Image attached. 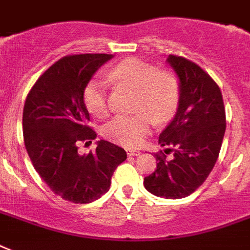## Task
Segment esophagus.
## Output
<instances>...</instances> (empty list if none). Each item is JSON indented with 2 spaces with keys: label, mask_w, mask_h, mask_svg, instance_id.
I'll return each mask as SVG.
<instances>
[{
  "label": "esophagus",
  "mask_w": 250,
  "mask_h": 250,
  "mask_svg": "<svg viewBox=\"0 0 250 250\" xmlns=\"http://www.w3.org/2000/svg\"><path fill=\"white\" fill-rule=\"evenodd\" d=\"M140 150H133V149H127V156L128 157H137L140 156Z\"/></svg>",
  "instance_id": "obj_1"
}]
</instances>
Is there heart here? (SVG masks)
Segmentation results:
<instances>
[{
    "label": "heart",
    "instance_id": "heart-1",
    "mask_svg": "<svg viewBox=\"0 0 250 250\" xmlns=\"http://www.w3.org/2000/svg\"><path fill=\"white\" fill-rule=\"evenodd\" d=\"M110 80L137 89L133 109L136 114L119 115L104 127L106 139L125 148H137L143 144L153 119L158 123L170 119L179 105L178 80L168 72H158L152 64L137 58H127L114 66ZM85 107L90 114L104 118L109 114L107 86L101 79H92L83 90Z\"/></svg>",
    "mask_w": 250,
    "mask_h": 250
}]
</instances>
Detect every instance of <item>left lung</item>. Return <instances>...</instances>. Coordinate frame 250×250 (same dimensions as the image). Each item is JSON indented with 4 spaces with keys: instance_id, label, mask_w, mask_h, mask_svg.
<instances>
[{
    "instance_id": "obj_1",
    "label": "left lung",
    "mask_w": 250,
    "mask_h": 250,
    "mask_svg": "<svg viewBox=\"0 0 250 250\" xmlns=\"http://www.w3.org/2000/svg\"><path fill=\"white\" fill-rule=\"evenodd\" d=\"M179 79V105L161 132L158 144L172 158L156 154V171L144 179L145 189L162 198H183L202 186L217 162L226 131V110L217 83L193 62L168 56Z\"/></svg>"
}]
</instances>
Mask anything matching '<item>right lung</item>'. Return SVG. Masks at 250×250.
<instances>
[{
    "mask_svg": "<svg viewBox=\"0 0 250 250\" xmlns=\"http://www.w3.org/2000/svg\"><path fill=\"white\" fill-rule=\"evenodd\" d=\"M113 54H78L61 58L37 79L23 109V136L37 174L63 200L89 204L105 194L111 176L125 161L123 148L97 141L88 154L78 153L79 141L96 139L86 123L89 113L83 90ZM86 144V143H85Z\"/></svg>",
    "mask_w": 250,
    "mask_h": 250,
    "instance_id": "right-lung-1",
    "label": "right lung"
}]
</instances>
